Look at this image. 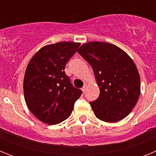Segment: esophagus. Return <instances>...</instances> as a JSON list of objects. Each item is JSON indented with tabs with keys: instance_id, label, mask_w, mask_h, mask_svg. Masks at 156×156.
I'll return each mask as SVG.
<instances>
[{
	"instance_id": "obj_1",
	"label": "esophagus",
	"mask_w": 156,
	"mask_h": 156,
	"mask_svg": "<svg viewBox=\"0 0 156 156\" xmlns=\"http://www.w3.org/2000/svg\"><path fill=\"white\" fill-rule=\"evenodd\" d=\"M86 90H87V86L86 85H84V86L82 87V91L83 92V93H85V92H86Z\"/></svg>"
}]
</instances>
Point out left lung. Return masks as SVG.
I'll return each instance as SVG.
<instances>
[{
  "label": "left lung",
  "instance_id": "obj_1",
  "mask_svg": "<svg viewBox=\"0 0 156 156\" xmlns=\"http://www.w3.org/2000/svg\"><path fill=\"white\" fill-rule=\"evenodd\" d=\"M78 53L91 66L100 94L90 104L95 116L115 122L127 116L136 105L140 92L138 70L131 58L114 44L89 42Z\"/></svg>",
  "mask_w": 156,
  "mask_h": 156
}]
</instances>
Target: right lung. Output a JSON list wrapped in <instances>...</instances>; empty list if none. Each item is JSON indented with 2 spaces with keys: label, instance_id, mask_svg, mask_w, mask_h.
<instances>
[{
  "label": "right lung",
  "instance_id": "obj_1",
  "mask_svg": "<svg viewBox=\"0 0 156 156\" xmlns=\"http://www.w3.org/2000/svg\"><path fill=\"white\" fill-rule=\"evenodd\" d=\"M80 45L66 41L43 47L27 66L25 100L30 112L43 122L54 125L64 121L80 97L82 90L73 87L65 73L66 63Z\"/></svg>",
  "mask_w": 156,
  "mask_h": 156
}]
</instances>
